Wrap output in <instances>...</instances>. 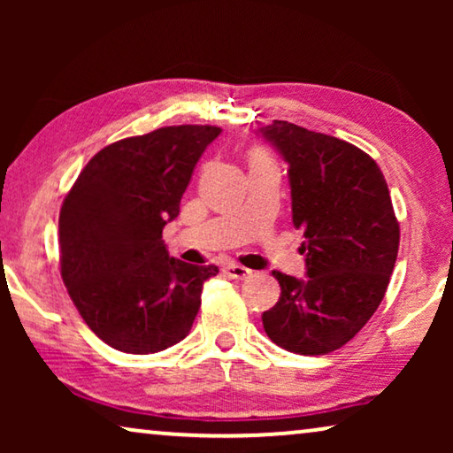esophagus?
I'll list each match as a JSON object with an SVG mask.
<instances>
[{
	"label": "esophagus",
	"mask_w": 453,
	"mask_h": 453,
	"mask_svg": "<svg viewBox=\"0 0 453 453\" xmlns=\"http://www.w3.org/2000/svg\"><path fill=\"white\" fill-rule=\"evenodd\" d=\"M225 274L231 278V280H247V278H251L253 272L243 268V265L239 264H228L225 268Z\"/></svg>",
	"instance_id": "1"
}]
</instances>
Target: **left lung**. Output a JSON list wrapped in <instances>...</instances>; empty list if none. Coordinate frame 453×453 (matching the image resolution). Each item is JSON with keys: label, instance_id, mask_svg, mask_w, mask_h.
I'll use <instances>...</instances> for the list:
<instances>
[{"label": "left lung", "instance_id": "obj_1", "mask_svg": "<svg viewBox=\"0 0 453 453\" xmlns=\"http://www.w3.org/2000/svg\"><path fill=\"white\" fill-rule=\"evenodd\" d=\"M257 134L288 163L307 265L303 280L272 272L280 299L264 311V330L290 352L327 355L357 336L386 295L400 245L388 183L369 154L334 135L278 119Z\"/></svg>", "mask_w": 453, "mask_h": 453}]
</instances>
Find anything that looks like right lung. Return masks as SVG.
Listing matches in <instances>:
<instances>
[{
    "label": "right lung",
    "instance_id": "1",
    "mask_svg": "<svg viewBox=\"0 0 453 453\" xmlns=\"http://www.w3.org/2000/svg\"><path fill=\"white\" fill-rule=\"evenodd\" d=\"M214 126H171L104 146L88 160L59 212L61 278L86 326L121 352L150 355L181 342L216 265L169 256L166 222Z\"/></svg>",
    "mask_w": 453,
    "mask_h": 453
}]
</instances>
